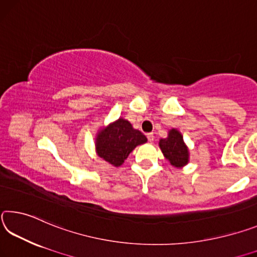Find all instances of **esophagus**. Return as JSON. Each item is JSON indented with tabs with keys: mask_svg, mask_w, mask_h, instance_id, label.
Wrapping results in <instances>:
<instances>
[{
	"mask_svg": "<svg viewBox=\"0 0 257 257\" xmlns=\"http://www.w3.org/2000/svg\"><path fill=\"white\" fill-rule=\"evenodd\" d=\"M147 138H148V141H149V142H153V141H154V134H153V133H148V134H147Z\"/></svg>",
	"mask_w": 257,
	"mask_h": 257,
	"instance_id": "esophagus-1",
	"label": "esophagus"
}]
</instances>
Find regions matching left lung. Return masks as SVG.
Returning a JSON list of instances; mask_svg holds the SVG:
<instances>
[{"instance_id": "obj_1", "label": "left lung", "mask_w": 257, "mask_h": 257, "mask_svg": "<svg viewBox=\"0 0 257 257\" xmlns=\"http://www.w3.org/2000/svg\"><path fill=\"white\" fill-rule=\"evenodd\" d=\"M159 148L170 164L175 168H182L189 163V148L179 130L171 128L167 138L159 140Z\"/></svg>"}]
</instances>
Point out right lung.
<instances>
[{"label": "right lung", "mask_w": 257, "mask_h": 257, "mask_svg": "<svg viewBox=\"0 0 257 257\" xmlns=\"http://www.w3.org/2000/svg\"><path fill=\"white\" fill-rule=\"evenodd\" d=\"M147 142L139 130L133 128L127 119H118L103 126L95 136V153L110 165L118 167L125 162L134 148Z\"/></svg>", "instance_id": "right-lung-1"}]
</instances>
